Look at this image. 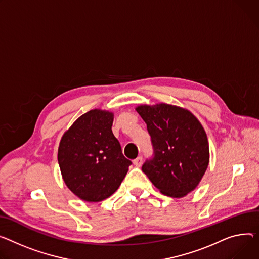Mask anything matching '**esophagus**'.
Segmentation results:
<instances>
[{
  "instance_id": "1",
  "label": "esophagus",
  "mask_w": 259,
  "mask_h": 259,
  "mask_svg": "<svg viewBox=\"0 0 259 259\" xmlns=\"http://www.w3.org/2000/svg\"><path fill=\"white\" fill-rule=\"evenodd\" d=\"M133 164H134L135 166H137V167H140V166L143 164V157H142V156H139L137 158H135V159L133 160Z\"/></svg>"
}]
</instances>
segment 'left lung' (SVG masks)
<instances>
[{
  "instance_id": "8db88e82",
  "label": "left lung",
  "mask_w": 259,
  "mask_h": 259,
  "mask_svg": "<svg viewBox=\"0 0 259 259\" xmlns=\"http://www.w3.org/2000/svg\"><path fill=\"white\" fill-rule=\"evenodd\" d=\"M154 157L142 169L165 196L182 198L199 185L209 163V145L199 119L189 110L165 103L139 105Z\"/></svg>"
}]
</instances>
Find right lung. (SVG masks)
<instances>
[{"mask_svg":"<svg viewBox=\"0 0 259 259\" xmlns=\"http://www.w3.org/2000/svg\"><path fill=\"white\" fill-rule=\"evenodd\" d=\"M113 117L108 110H90L78 117L60 140L57 157L62 179L85 202L109 198L132 163L112 133Z\"/></svg>","mask_w":259,"mask_h":259,"instance_id":"add662e5","label":"right lung"}]
</instances>
